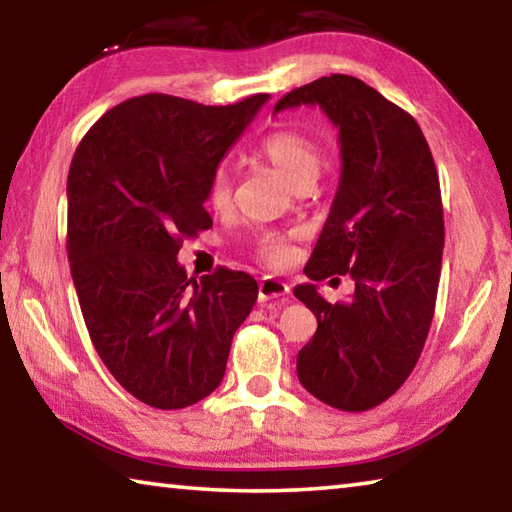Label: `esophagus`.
<instances>
[{
	"instance_id": "esophagus-1",
	"label": "esophagus",
	"mask_w": 512,
	"mask_h": 512,
	"mask_svg": "<svg viewBox=\"0 0 512 512\" xmlns=\"http://www.w3.org/2000/svg\"><path fill=\"white\" fill-rule=\"evenodd\" d=\"M287 293H289L287 284L275 280V277H262V280H259V302L282 298V296H287Z\"/></svg>"
}]
</instances>
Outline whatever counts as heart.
<instances>
[{"mask_svg":"<svg viewBox=\"0 0 512 512\" xmlns=\"http://www.w3.org/2000/svg\"><path fill=\"white\" fill-rule=\"evenodd\" d=\"M259 153L268 162H273L284 176L289 178L291 185H314L320 169H323V151L318 142L307 133L296 131V128H282L266 135L259 142ZM232 198V178L225 164L214 169L210 183H207V203L214 210H225ZM291 248L287 239L273 232H266L257 239V257L271 266H280L287 262Z\"/></svg>","mask_w":512,"mask_h":512,"instance_id":"1","label":"heart"}]
</instances>
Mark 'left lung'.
I'll return each instance as SVG.
<instances>
[{
	"instance_id": "8db88e82",
	"label": "left lung",
	"mask_w": 512,
	"mask_h": 512,
	"mask_svg": "<svg viewBox=\"0 0 512 512\" xmlns=\"http://www.w3.org/2000/svg\"><path fill=\"white\" fill-rule=\"evenodd\" d=\"M318 106L339 128L341 180L293 289L318 329L298 352V379L334 409L368 411L411 375L427 341L443 264L438 171L418 121L348 74L323 76L275 112ZM350 274L355 293L332 306L314 281ZM339 280V277H336Z\"/></svg>"
}]
</instances>
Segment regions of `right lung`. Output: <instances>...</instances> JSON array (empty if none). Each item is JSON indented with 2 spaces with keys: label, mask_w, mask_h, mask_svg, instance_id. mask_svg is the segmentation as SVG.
Masks as SVG:
<instances>
[{
  "label": "right lung",
  "mask_w": 512,
  "mask_h": 512,
  "mask_svg": "<svg viewBox=\"0 0 512 512\" xmlns=\"http://www.w3.org/2000/svg\"><path fill=\"white\" fill-rule=\"evenodd\" d=\"M266 101L144 94L108 110L74 153L67 257L85 327L110 375L155 409H185L221 384L257 300L248 273L194 280L176 257L212 225L207 183Z\"/></svg>",
  "instance_id": "obj_1"
}]
</instances>
